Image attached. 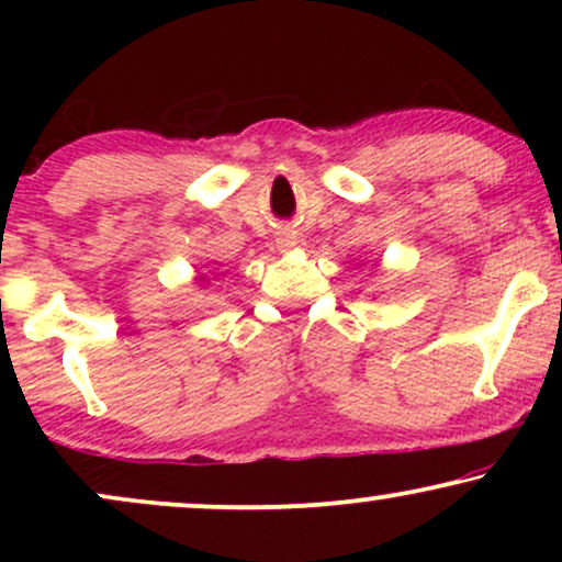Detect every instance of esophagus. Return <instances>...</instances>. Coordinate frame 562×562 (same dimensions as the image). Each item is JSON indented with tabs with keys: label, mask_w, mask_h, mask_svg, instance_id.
I'll return each instance as SVG.
<instances>
[{
	"label": "esophagus",
	"mask_w": 562,
	"mask_h": 562,
	"mask_svg": "<svg viewBox=\"0 0 562 562\" xmlns=\"http://www.w3.org/2000/svg\"><path fill=\"white\" fill-rule=\"evenodd\" d=\"M293 245H295V232L285 229V232H280V235H277V248H280V250H290Z\"/></svg>",
	"instance_id": "1"
}]
</instances>
